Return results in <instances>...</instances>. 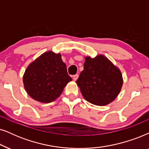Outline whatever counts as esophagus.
I'll use <instances>...</instances> for the list:
<instances>
[{
	"mask_svg": "<svg viewBox=\"0 0 149 149\" xmlns=\"http://www.w3.org/2000/svg\"><path fill=\"white\" fill-rule=\"evenodd\" d=\"M78 74H76V75H74V76H73V80L74 81H76V80H77V79L78 78Z\"/></svg>",
	"mask_w": 149,
	"mask_h": 149,
	"instance_id": "obj_1",
	"label": "esophagus"
}]
</instances>
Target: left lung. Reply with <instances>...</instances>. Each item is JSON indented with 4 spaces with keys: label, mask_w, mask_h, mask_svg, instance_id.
Listing matches in <instances>:
<instances>
[{
    "label": "left lung",
    "mask_w": 149,
    "mask_h": 149,
    "mask_svg": "<svg viewBox=\"0 0 149 149\" xmlns=\"http://www.w3.org/2000/svg\"><path fill=\"white\" fill-rule=\"evenodd\" d=\"M82 96L96 106L113 102L121 90L122 74L119 69L104 55L85 58L84 70L76 81Z\"/></svg>",
    "instance_id": "obj_1"
}]
</instances>
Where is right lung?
<instances>
[{"label":"right lung","mask_w":149,"mask_h":149,"mask_svg":"<svg viewBox=\"0 0 149 149\" xmlns=\"http://www.w3.org/2000/svg\"><path fill=\"white\" fill-rule=\"evenodd\" d=\"M71 80L61 54L52 51L43 53L32 62L23 76L24 86L28 94L42 103L54 102Z\"/></svg>","instance_id":"1"}]
</instances>
